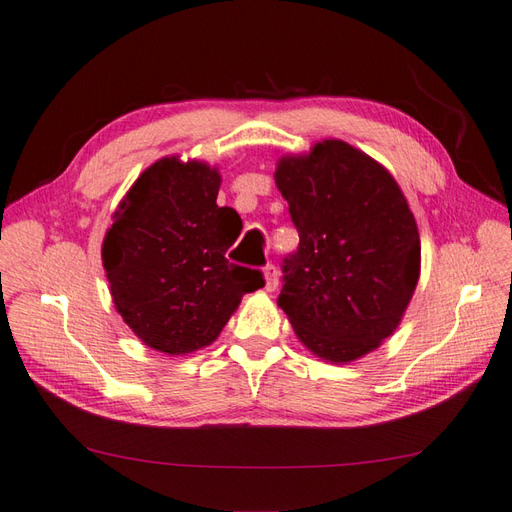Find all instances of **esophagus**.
I'll list each match as a JSON object with an SVG mask.
<instances>
[{"instance_id":"1","label":"esophagus","mask_w":512,"mask_h":512,"mask_svg":"<svg viewBox=\"0 0 512 512\" xmlns=\"http://www.w3.org/2000/svg\"><path fill=\"white\" fill-rule=\"evenodd\" d=\"M264 281H266V285H264L266 292H274V290H277V285H279V272H277V268H274V264H268V266L264 268Z\"/></svg>"}]
</instances>
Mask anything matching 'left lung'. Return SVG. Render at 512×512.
Here are the masks:
<instances>
[{
    "label": "left lung",
    "mask_w": 512,
    "mask_h": 512,
    "mask_svg": "<svg viewBox=\"0 0 512 512\" xmlns=\"http://www.w3.org/2000/svg\"><path fill=\"white\" fill-rule=\"evenodd\" d=\"M274 181L298 251L283 259L279 307L313 355L350 363L381 346L419 279V233L385 166L344 140L283 155Z\"/></svg>",
    "instance_id": "obj_1"
}]
</instances>
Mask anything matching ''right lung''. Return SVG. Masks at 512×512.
I'll use <instances>...</instances> for the list:
<instances>
[{"mask_svg": "<svg viewBox=\"0 0 512 512\" xmlns=\"http://www.w3.org/2000/svg\"><path fill=\"white\" fill-rule=\"evenodd\" d=\"M220 173L162 157L129 188L101 257L116 311L144 344L166 355L205 348L264 274L225 257L242 218L218 207Z\"/></svg>", "mask_w": 512, "mask_h": 512, "instance_id": "obj_1", "label": "right lung"}]
</instances>
